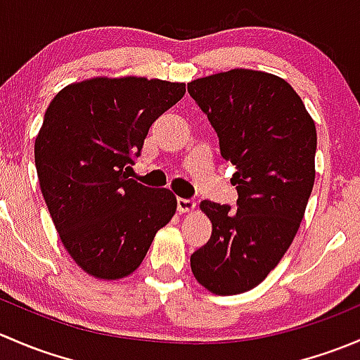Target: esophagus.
I'll return each mask as SVG.
<instances>
[{"label":"esophagus","mask_w":360,"mask_h":360,"mask_svg":"<svg viewBox=\"0 0 360 360\" xmlns=\"http://www.w3.org/2000/svg\"><path fill=\"white\" fill-rule=\"evenodd\" d=\"M195 207H197V203H195V200H186V198H177V210H179L181 214L191 212V210H195Z\"/></svg>","instance_id":"esophagus-1"}]
</instances>
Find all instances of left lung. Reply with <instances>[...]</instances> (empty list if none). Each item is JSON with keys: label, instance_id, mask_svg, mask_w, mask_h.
I'll return each instance as SVG.
<instances>
[{"label": "left lung", "instance_id": "obj_1", "mask_svg": "<svg viewBox=\"0 0 360 360\" xmlns=\"http://www.w3.org/2000/svg\"><path fill=\"white\" fill-rule=\"evenodd\" d=\"M188 92L219 137L221 157L237 172V210L203 200L212 235L191 254V271L207 291H250L292 244L315 181L317 130L285 79L231 69L188 83Z\"/></svg>", "mask_w": 360, "mask_h": 360}]
</instances>
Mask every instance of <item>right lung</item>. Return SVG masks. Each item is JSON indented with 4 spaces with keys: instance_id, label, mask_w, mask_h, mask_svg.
I'll return each mask as SVG.
<instances>
[{
    "instance_id": "add662e5",
    "label": "right lung",
    "mask_w": 360,
    "mask_h": 360,
    "mask_svg": "<svg viewBox=\"0 0 360 360\" xmlns=\"http://www.w3.org/2000/svg\"><path fill=\"white\" fill-rule=\"evenodd\" d=\"M184 86L101 76L64 86L46 108L34 141L39 188L60 242L92 277L118 281L137 270L176 214L172 191L143 186L127 170Z\"/></svg>"
}]
</instances>
